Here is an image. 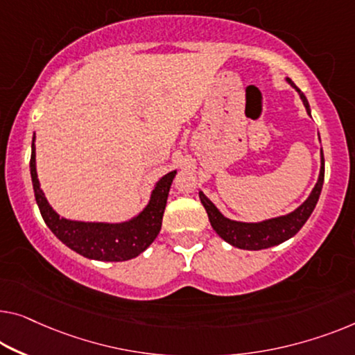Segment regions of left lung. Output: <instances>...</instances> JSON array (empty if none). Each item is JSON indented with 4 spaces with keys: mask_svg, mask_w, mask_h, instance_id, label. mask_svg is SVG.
I'll return each instance as SVG.
<instances>
[{
    "mask_svg": "<svg viewBox=\"0 0 355 355\" xmlns=\"http://www.w3.org/2000/svg\"><path fill=\"white\" fill-rule=\"evenodd\" d=\"M290 86H292L296 92H298L301 102H303L306 113L311 116V108L308 103L306 95L295 86L293 81L290 78H285ZM320 139V137H319ZM324 175H325V161H324V153L320 150V172L317 183L314 184L313 191L309 193L308 199L303 204L298 205L293 211H288L285 215L272 216V218L263 220V221H237L231 220L228 216H225L218 207L211 202V200L199 189V198L200 202L205 207V211L209 215V221L211 228L215 230L221 239L228 242L232 247L242 248V250H263V248H269L274 245L282 244V242L288 241L290 237H293L298 232L303 225L308 221V218L315 209L317 200L322 191V184H324Z\"/></svg>",
    "mask_w": 355,
    "mask_h": 355,
    "instance_id": "left-lung-1",
    "label": "left lung"
}]
</instances>
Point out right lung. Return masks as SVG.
Returning a JSON list of instances; mask_svg holds the SVG:
<instances>
[{"label": "right lung", "mask_w": 355, "mask_h": 355, "mask_svg": "<svg viewBox=\"0 0 355 355\" xmlns=\"http://www.w3.org/2000/svg\"><path fill=\"white\" fill-rule=\"evenodd\" d=\"M30 173L35 199L42 220L47 228L54 232L57 239L89 260L127 261L145 252L159 234L168 191H171V184L177 175V171L168 172L157 180L144 210H140L129 220L119 221V223L68 220L52 209L44 191L41 189L38 172H36L35 137L31 141Z\"/></svg>", "instance_id": "right-lung-1"}]
</instances>
